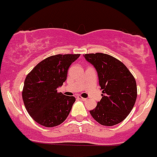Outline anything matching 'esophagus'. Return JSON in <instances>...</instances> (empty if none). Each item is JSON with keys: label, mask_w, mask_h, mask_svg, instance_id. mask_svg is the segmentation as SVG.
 <instances>
[{"label": "esophagus", "mask_w": 157, "mask_h": 157, "mask_svg": "<svg viewBox=\"0 0 157 157\" xmlns=\"http://www.w3.org/2000/svg\"><path fill=\"white\" fill-rule=\"evenodd\" d=\"M78 99H79V100H82V101H86V98H83V97H81L80 96H78Z\"/></svg>", "instance_id": "esophagus-1"}]
</instances>
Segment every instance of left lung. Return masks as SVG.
<instances>
[{
  "mask_svg": "<svg viewBox=\"0 0 157 157\" xmlns=\"http://www.w3.org/2000/svg\"><path fill=\"white\" fill-rule=\"evenodd\" d=\"M97 72L102 99L91 116L103 126L120 124L129 115L136 100L137 89L135 78L127 67L106 54L97 53L83 55Z\"/></svg>",
  "mask_w": 157,
  "mask_h": 157,
  "instance_id": "left-lung-1",
  "label": "left lung"
}]
</instances>
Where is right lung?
<instances>
[{
    "label": "right lung",
    "mask_w": 157,
    "mask_h": 157,
    "mask_svg": "<svg viewBox=\"0 0 157 157\" xmlns=\"http://www.w3.org/2000/svg\"><path fill=\"white\" fill-rule=\"evenodd\" d=\"M80 54H57L38 63L24 80L22 97L30 117L40 125L53 127L67 119L76 99L57 88L67 80L71 63Z\"/></svg>",
    "instance_id": "1"
}]
</instances>
